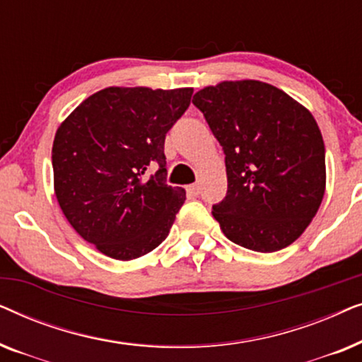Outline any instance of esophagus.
<instances>
[{"mask_svg":"<svg viewBox=\"0 0 362 362\" xmlns=\"http://www.w3.org/2000/svg\"><path fill=\"white\" fill-rule=\"evenodd\" d=\"M187 192H189L191 196H199L201 194V185H199V182H194V185L187 186Z\"/></svg>","mask_w":362,"mask_h":362,"instance_id":"34e87169","label":"esophagus"}]
</instances>
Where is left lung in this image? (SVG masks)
<instances>
[{"label": "left lung", "instance_id": "obj_1", "mask_svg": "<svg viewBox=\"0 0 362 362\" xmlns=\"http://www.w3.org/2000/svg\"><path fill=\"white\" fill-rule=\"evenodd\" d=\"M192 103L226 155L227 196L212 206L227 239L285 249L316 216L326 187L325 143L308 108L260 81H226Z\"/></svg>", "mask_w": 362, "mask_h": 362}]
</instances>
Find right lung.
Returning <instances> with one entry per match:
<instances>
[{"label":"right lung","instance_id":"add662e5","mask_svg":"<svg viewBox=\"0 0 362 362\" xmlns=\"http://www.w3.org/2000/svg\"><path fill=\"white\" fill-rule=\"evenodd\" d=\"M192 88L107 87L57 128L52 145L59 206L88 244L117 260L156 249L186 199L166 185L165 138ZM157 168L151 177L147 171Z\"/></svg>","mask_w":362,"mask_h":362}]
</instances>
